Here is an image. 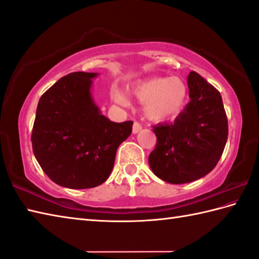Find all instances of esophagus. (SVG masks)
<instances>
[{
    "label": "esophagus",
    "mask_w": 259,
    "mask_h": 259,
    "mask_svg": "<svg viewBox=\"0 0 259 259\" xmlns=\"http://www.w3.org/2000/svg\"><path fill=\"white\" fill-rule=\"evenodd\" d=\"M141 129H143V125H141L139 122H137V121H135L134 126H133V133L138 134Z\"/></svg>",
    "instance_id": "34e87169"
}]
</instances>
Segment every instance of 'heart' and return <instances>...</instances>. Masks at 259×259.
Returning a JSON list of instances; mask_svg holds the SVG:
<instances>
[{"label":"heart","mask_w":259,"mask_h":259,"mask_svg":"<svg viewBox=\"0 0 259 259\" xmlns=\"http://www.w3.org/2000/svg\"><path fill=\"white\" fill-rule=\"evenodd\" d=\"M133 94L145 103V112L150 120L164 121L176 116L183 110L187 89L179 77H153L137 84ZM111 95L116 103L128 104V100L119 91H113Z\"/></svg>","instance_id":"1"}]
</instances>
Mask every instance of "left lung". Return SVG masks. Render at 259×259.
<instances>
[{
  "label": "left lung",
  "instance_id": "obj_1",
  "mask_svg": "<svg viewBox=\"0 0 259 259\" xmlns=\"http://www.w3.org/2000/svg\"><path fill=\"white\" fill-rule=\"evenodd\" d=\"M190 102L173 123H159L149 155L154 174L167 183H190L209 174L224 153L228 119L221 94L196 72L187 76Z\"/></svg>",
  "mask_w": 259,
  "mask_h": 259
}]
</instances>
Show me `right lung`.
Here are the masks:
<instances>
[{"label": "right lung", "instance_id": "obj_1", "mask_svg": "<svg viewBox=\"0 0 259 259\" xmlns=\"http://www.w3.org/2000/svg\"><path fill=\"white\" fill-rule=\"evenodd\" d=\"M98 73L75 72L57 80L39 100L31 141L35 159L56 184L91 189L108 180L116 149L133 121L116 123L101 114L91 88Z\"/></svg>", "mask_w": 259, "mask_h": 259}]
</instances>
